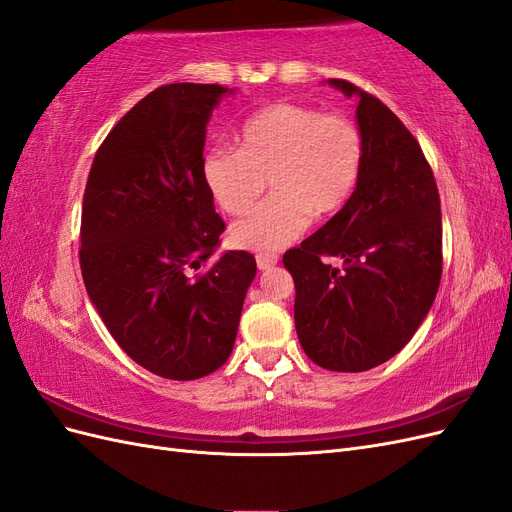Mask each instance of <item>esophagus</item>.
<instances>
[{"instance_id":"obj_1","label":"esophagus","mask_w":512,"mask_h":512,"mask_svg":"<svg viewBox=\"0 0 512 512\" xmlns=\"http://www.w3.org/2000/svg\"><path fill=\"white\" fill-rule=\"evenodd\" d=\"M277 260H280V256L271 254V252H265V254H258V256H256V265H258L260 271H267V269H271V267L277 265Z\"/></svg>"}]
</instances>
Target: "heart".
Segmentation results:
<instances>
[{
	"mask_svg": "<svg viewBox=\"0 0 512 512\" xmlns=\"http://www.w3.org/2000/svg\"><path fill=\"white\" fill-rule=\"evenodd\" d=\"M363 136L342 115L277 102L243 121L239 149L213 147L203 158V177L218 205L241 215L273 185L247 218L230 228V243L273 252L292 243L316 215L335 213L361 177Z\"/></svg>",
	"mask_w": 512,
	"mask_h": 512,
	"instance_id": "heart-1",
	"label": "heart"
}]
</instances>
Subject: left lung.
I'll return each mask as SVG.
<instances>
[{"mask_svg":"<svg viewBox=\"0 0 512 512\" xmlns=\"http://www.w3.org/2000/svg\"><path fill=\"white\" fill-rule=\"evenodd\" d=\"M327 83L356 98L361 177L346 205L284 254V267L305 354L356 374L393 359L429 314L442 275V215L423 151L391 108L348 81Z\"/></svg>","mask_w":512,"mask_h":512,"instance_id":"8db88e82","label":"left lung"}]
</instances>
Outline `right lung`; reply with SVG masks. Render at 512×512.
I'll return each mask as SVG.
<instances>
[{
	"label": "right lung",
	"mask_w": 512,
	"mask_h": 512,
	"mask_svg": "<svg viewBox=\"0 0 512 512\" xmlns=\"http://www.w3.org/2000/svg\"><path fill=\"white\" fill-rule=\"evenodd\" d=\"M237 89L173 83L119 119L89 170L81 271L104 327L132 361L168 380L220 369L235 346L247 252L207 262L224 232L203 177L207 123Z\"/></svg>",
	"instance_id": "obj_1"
}]
</instances>
